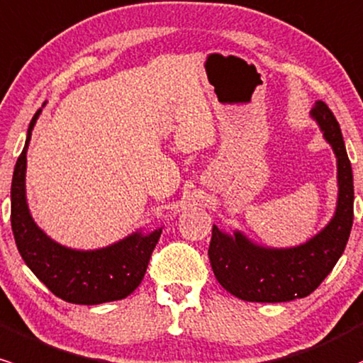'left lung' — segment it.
Returning <instances> with one entry per match:
<instances>
[{"mask_svg": "<svg viewBox=\"0 0 363 363\" xmlns=\"http://www.w3.org/2000/svg\"><path fill=\"white\" fill-rule=\"evenodd\" d=\"M310 117L336 155L337 201L328 225L303 245L269 248L241 230L227 234L213 225L208 258L222 288L257 303H282L315 291L343 255L353 225V172L340 123L325 103L317 101Z\"/></svg>", "mask_w": 363, "mask_h": 363, "instance_id": "8db88e82", "label": "left lung"}]
</instances>
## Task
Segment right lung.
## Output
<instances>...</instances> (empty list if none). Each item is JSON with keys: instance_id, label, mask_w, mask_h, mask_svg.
Instances as JSON below:
<instances>
[{"instance_id": "right-lung-1", "label": "right lung", "mask_w": 363, "mask_h": 363, "mask_svg": "<svg viewBox=\"0 0 363 363\" xmlns=\"http://www.w3.org/2000/svg\"><path fill=\"white\" fill-rule=\"evenodd\" d=\"M41 111H35L29 123L26 146L11 179V230L18 253L34 276L69 303L99 305L122 300L141 284L162 227L148 234L139 229L98 250H74L51 240L34 222L26 196L27 148Z\"/></svg>"}]
</instances>
